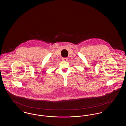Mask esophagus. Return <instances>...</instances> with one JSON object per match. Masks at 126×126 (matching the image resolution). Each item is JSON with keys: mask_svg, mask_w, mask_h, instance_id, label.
<instances>
[{"mask_svg": "<svg viewBox=\"0 0 126 126\" xmlns=\"http://www.w3.org/2000/svg\"><path fill=\"white\" fill-rule=\"evenodd\" d=\"M67 60H68V58H62V60L63 61H65V62L67 61Z\"/></svg>", "mask_w": 126, "mask_h": 126, "instance_id": "obj_1", "label": "esophagus"}]
</instances>
